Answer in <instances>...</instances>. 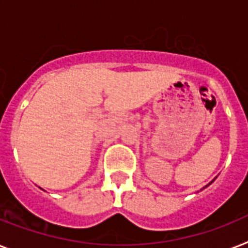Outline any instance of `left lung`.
Masks as SVG:
<instances>
[{
  "instance_id": "obj_1",
  "label": "left lung",
  "mask_w": 248,
  "mask_h": 248,
  "mask_svg": "<svg viewBox=\"0 0 248 248\" xmlns=\"http://www.w3.org/2000/svg\"><path fill=\"white\" fill-rule=\"evenodd\" d=\"M215 180H217V177H215V178H214V180H213V181H211V182H209L208 183V185H206V186H205V187H202V188H201V190L200 191H202V190H204V188H206V187H208V186H210V185H211V183H213V182H214V181Z\"/></svg>"
}]
</instances>
